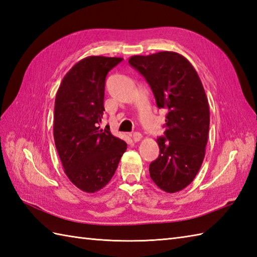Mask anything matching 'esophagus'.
Listing matches in <instances>:
<instances>
[{
	"label": "esophagus",
	"mask_w": 257,
	"mask_h": 257,
	"mask_svg": "<svg viewBox=\"0 0 257 257\" xmlns=\"http://www.w3.org/2000/svg\"><path fill=\"white\" fill-rule=\"evenodd\" d=\"M132 137L136 141V143H138V141H140L141 139H143V135H141L140 133H134L132 135Z\"/></svg>",
	"instance_id": "obj_1"
}]
</instances>
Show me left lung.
I'll list each match as a JSON object with an SVG mask.
<instances>
[{
  "label": "left lung",
  "instance_id": "8db88e82",
  "mask_svg": "<svg viewBox=\"0 0 257 257\" xmlns=\"http://www.w3.org/2000/svg\"><path fill=\"white\" fill-rule=\"evenodd\" d=\"M129 64L148 81L158 108L168 110L166 138L157 139L160 155L150 163V178L165 192H179L193 181L205 156L210 108L203 85L176 52L135 55Z\"/></svg>",
  "mask_w": 257,
  "mask_h": 257
}]
</instances>
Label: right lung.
<instances>
[{
	"label": "right lung",
	"instance_id": "obj_1",
	"mask_svg": "<svg viewBox=\"0 0 257 257\" xmlns=\"http://www.w3.org/2000/svg\"><path fill=\"white\" fill-rule=\"evenodd\" d=\"M121 57L88 56L64 76L54 107V140L64 172L74 185L95 193L110 181L127 144L99 129L105 80Z\"/></svg>",
	"mask_w": 257,
	"mask_h": 257
}]
</instances>
